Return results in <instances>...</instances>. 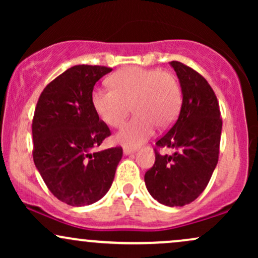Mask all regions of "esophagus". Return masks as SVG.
I'll return each mask as SVG.
<instances>
[{
	"mask_svg": "<svg viewBox=\"0 0 258 258\" xmlns=\"http://www.w3.org/2000/svg\"><path fill=\"white\" fill-rule=\"evenodd\" d=\"M133 152H136V148L135 147H123V154H131Z\"/></svg>",
	"mask_w": 258,
	"mask_h": 258,
	"instance_id": "obj_1",
	"label": "esophagus"
}]
</instances>
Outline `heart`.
Returning <instances> with one entry per match:
<instances>
[{
  "mask_svg": "<svg viewBox=\"0 0 258 258\" xmlns=\"http://www.w3.org/2000/svg\"><path fill=\"white\" fill-rule=\"evenodd\" d=\"M111 90L97 88L92 93L94 110L108 126L121 127L130 112L136 116L117 135L121 143L136 146L153 132L166 128L176 120L182 93L176 76L159 69L126 68L109 79Z\"/></svg>",
  "mask_w": 258,
  "mask_h": 258,
  "instance_id": "1",
  "label": "heart"
}]
</instances>
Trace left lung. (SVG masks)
I'll list each match as a JSON object with an SVG mask.
<instances>
[{
  "label": "left lung",
  "mask_w": 258,
  "mask_h": 258,
  "mask_svg": "<svg viewBox=\"0 0 258 258\" xmlns=\"http://www.w3.org/2000/svg\"><path fill=\"white\" fill-rule=\"evenodd\" d=\"M170 64L182 87V106L170 131L156 141L155 162L144 182L154 199L173 207L190 204L209 184L218 162L222 117L205 78L180 61ZM161 149L173 154L160 153Z\"/></svg>",
  "instance_id": "obj_1"
}]
</instances>
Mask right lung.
<instances>
[{
    "instance_id": "add662e5",
    "label": "right lung",
    "mask_w": 258,
    "mask_h": 258,
    "mask_svg": "<svg viewBox=\"0 0 258 258\" xmlns=\"http://www.w3.org/2000/svg\"><path fill=\"white\" fill-rule=\"evenodd\" d=\"M111 68L75 65L44 87L32 119L35 166L57 199L91 205L108 193L122 148L96 150L111 135L92 104L96 82Z\"/></svg>"
}]
</instances>
